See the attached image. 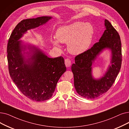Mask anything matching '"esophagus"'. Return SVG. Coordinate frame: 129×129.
Returning a JSON list of instances; mask_svg holds the SVG:
<instances>
[{
  "label": "esophagus",
  "instance_id": "esophagus-1",
  "mask_svg": "<svg viewBox=\"0 0 129 129\" xmlns=\"http://www.w3.org/2000/svg\"><path fill=\"white\" fill-rule=\"evenodd\" d=\"M65 64L67 68H69L71 65V60L69 58H66L65 60Z\"/></svg>",
  "mask_w": 129,
  "mask_h": 129
}]
</instances>
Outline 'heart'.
<instances>
[{"mask_svg":"<svg viewBox=\"0 0 129 129\" xmlns=\"http://www.w3.org/2000/svg\"><path fill=\"white\" fill-rule=\"evenodd\" d=\"M94 34L93 27L89 23L75 22L58 28L56 34L58 40L52 39L55 46H59V42L68 43L70 53L77 55L85 52L91 44Z\"/></svg>","mask_w":129,"mask_h":129,"instance_id":"heart-1","label":"heart"}]
</instances>
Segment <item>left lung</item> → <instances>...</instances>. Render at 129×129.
I'll return each instance as SVG.
<instances>
[{"label":"left lung","mask_w":129,"mask_h":129,"mask_svg":"<svg viewBox=\"0 0 129 129\" xmlns=\"http://www.w3.org/2000/svg\"><path fill=\"white\" fill-rule=\"evenodd\" d=\"M105 26L106 29L99 42L90 49L77 55L75 63L72 65L76 91L86 99H95L107 92L113 84L121 69L122 49L120 35L107 19H105ZM105 48L111 50L112 64L103 77L95 80L91 75L92 61Z\"/></svg>","instance_id":"left-lung-1"}]
</instances>
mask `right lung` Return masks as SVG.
<instances>
[{"instance_id": "obj_1", "label": "right lung", "mask_w": 129, "mask_h": 129, "mask_svg": "<svg viewBox=\"0 0 129 129\" xmlns=\"http://www.w3.org/2000/svg\"><path fill=\"white\" fill-rule=\"evenodd\" d=\"M51 18L42 16L21 20L11 34L7 44L10 76L19 91L35 101H44L52 96L59 78L66 70L64 59L62 56L49 58L40 49L28 46L33 54L26 60L23 52L27 47L18 40L27 30L45 24Z\"/></svg>"}]
</instances>
